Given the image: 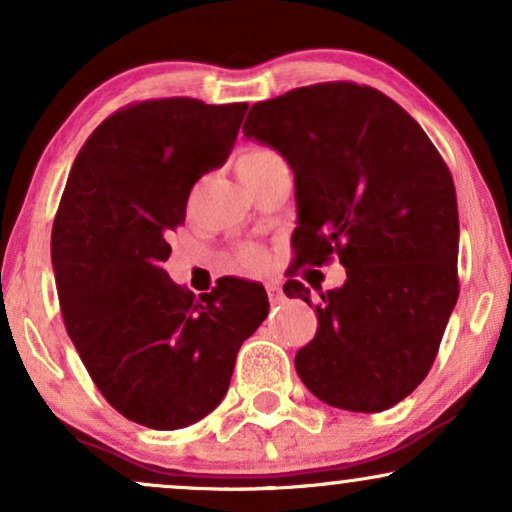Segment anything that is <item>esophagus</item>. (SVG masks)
Instances as JSON below:
<instances>
[{
	"label": "esophagus",
	"instance_id": "1",
	"mask_svg": "<svg viewBox=\"0 0 512 512\" xmlns=\"http://www.w3.org/2000/svg\"><path fill=\"white\" fill-rule=\"evenodd\" d=\"M265 291H268V298H270L272 305L282 303V300H284V291H282V286H279L277 282L265 284Z\"/></svg>",
	"mask_w": 512,
	"mask_h": 512
}]
</instances>
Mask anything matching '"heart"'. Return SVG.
<instances>
[{
	"mask_svg": "<svg viewBox=\"0 0 512 512\" xmlns=\"http://www.w3.org/2000/svg\"><path fill=\"white\" fill-rule=\"evenodd\" d=\"M277 158H279L277 153L270 151V149H247V151H242L240 158H237V163H235L237 177H240V179L247 177V174L261 170L263 165H268ZM240 261H242L244 268L256 270V268H261V265H263L265 254L258 247H244L240 251Z\"/></svg>",
	"mask_w": 512,
	"mask_h": 512,
	"instance_id": "heart-1",
	"label": "heart"
}]
</instances>
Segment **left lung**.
<instances>
[{"mask_svg":"<svg viewBox=\"0 0 512 512\" xmlns=\"http://www.w3.org/2000/svg\"><path fill=\"white\" fill-rule=\"evenodd\" d=\"M242 130L282 153L296 177V264L338 254L347 270L340 289L319 293L298 377L333 408L401 403L431 370L459 296V212L445 160L391 97L349 81L256 102ZM284 293L312 305L298 279Z\"/></svg>","mask_w":512,"mask_h":512,"instance_id":"obj_1","label":"left lung"}]
</instances>
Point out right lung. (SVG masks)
<instances>
[{
    "label": "right lung",
    "instance_id": "add662e5",
    "mask_svg": "<svg viewBox=\"0 0 512 512\" xmlns=\"http://www.w3.org/2000/svg\"><path fill=\"white\" fill-rule=\"evenodd\" d=\"M247 107L165 97L118 109L81 146L55 214L69 338L111 408L149 429L209 415L268 317L261 284L226 277L195 298L163 270L193 184L226 163Z\"/></svg>",
    "mask_w": 512,
    "mask_h": 512
}]
</instances>
